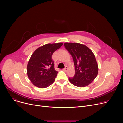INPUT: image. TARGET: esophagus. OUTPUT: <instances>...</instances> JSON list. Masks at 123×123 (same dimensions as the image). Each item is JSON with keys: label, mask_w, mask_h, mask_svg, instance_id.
<instances>
[{"label": "esophagus", "mask_w": 123, "mask_h": 123, "mask_svg": "<svg viewBox=\"0 0 123 123\" xmlns=\"http://www.w3.org/2000/svg\"><path fill=\"white\" fill-rule=\"evenodd\" d=\"M68 67L67 66H65V68H64V69H63V70L64 71H65V72H66V71H67L68 70Z\"/></svg>", "instance_id": "1"}]
</instances>
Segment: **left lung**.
Listing matches in <instances>:
<instances>
[{"label":"left lung","instance_id":"8db88e82","mask_svg":"<svg viewBox=\"0 0 123 123\" xmlns=\"http://www.w3.org/2000/svg\"><path fill=\"white\" fill-rule=\"evenodd\" d=\"M72 56L75 74L69 78L71 83L78 87H85L91 83L98 73V66L93 52L86 45L77 43H64Z\"/></svg>","mask_w":123,"mask_h":123}]
</instances>
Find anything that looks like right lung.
<instances>
[{
    "label": "right lung",
    "instance_id": "obj_1",
    "mask_svg": "<svg viewBox=\"0 0 123 123\" xmlns=\"http://www.w3.org/2000/svg\"><path fill=\"white\" fill-rule=\"evenodd\" d=\"M62 45V43L45 44L32 54L27 64V73L34 86L46 88L53 83L58 72L54 69L52 56Z\"/></svg>",
    "mask_w": 123,
    "mask_h": 123
}]
</instances>
